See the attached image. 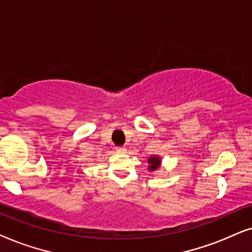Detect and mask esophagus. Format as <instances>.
Here are the masks:
<instances>
[{
	"instance_id": "esophagus-1",
	"label": "esophagus",
	"mask_w": 252,
	"mask_h": 252,
	"mask_svg": "<svg viewBox=\"0 0 252 252\" xmlns=\"http://www.w3.org/2000/svg\"><path fill=\"white\" fill-rule=\"evenodd\" d=\"M116 151L119 153H126V147H123V146H117L116 147Z\"/></svg>"
}]
</instances>
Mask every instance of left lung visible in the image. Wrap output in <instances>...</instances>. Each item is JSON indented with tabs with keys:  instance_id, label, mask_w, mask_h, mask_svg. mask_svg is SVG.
I'll return each instance as SVG.
<instances>
[{
	"instance_id": "8db88e82",
	"label": "left lung",
	"mask_w": 252,
	"mask_h": 252,
	"mask_svg": "<svg viewBox=\"0 0 252 252\" xmlns=\"http://www.w3.org/2000/svg\"><path fill=\"white\" fill-rule=\"evenodd\" d=\"M149 163H150V169L151 170H156L158 167L160 165V158L158 157H153V158H150L149 159Z\"/></svg>"
}]
</instances>
